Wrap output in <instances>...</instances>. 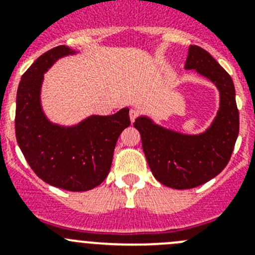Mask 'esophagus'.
<instances>
[{
  "label": "esophagus",
  "mask_w": 255,
  "mask_h": 255,
  "mask_svg": "<svg viewBox=\"0 0 255 255\" xmlns=\"http://www.w3.org/2000/svg\"><path fill=\"white\" fill-rule=\"evenodd\" d=\"M129 115H130V120H131V123H134L135 119L139 116V111L138 110H135V108H131L129 111Z\"/></svg>",
  "instance_id": "34e87169"
}]
</instances>
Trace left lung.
Wrapping results in <instances>:
<instances>
[{
    "label": "left lung",
    "instance_id": "8db88e82",
    "mask_svg": "<svg viewBox=\"0 0 255 255\" xmlns=\"http://www.w3.org/2000/svg\"><path fill=\"white\" fill-rule=\"evenodd\" d=\"M185 69L208 78L220 91V110L211 128L203 134L185 135L144 116L134 123L153 176L172 189L197 188L217 176L229 163L239 135L235 87L226 70L198 46L189 47Z\"/></svg>",
    "mask_w": 255,
    "mask_h": 255
}]
</instances>
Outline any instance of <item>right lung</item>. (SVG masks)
Segmentation results:
<instances>
[{
	"label": "right lung",
	"instance_id": "obj_1",
	"mask_svg": "<svg viewBox=\"0 0 255 255\" xmlns=\"http://www.w3.org/2000/svg\"><path fill=\"white\" fill-rule=\"evenodd\" d=\"M67 46L49 49L21 76L16 94L15 134L30 168L44 182L69 191H87L107 177L116 141L130 125L129 108L111 116H91L73 128L49 123L40 107L43 74Z\"/></svg>",
	"mask_w": 255,
	"mask_h": 255
}]
</instances>
